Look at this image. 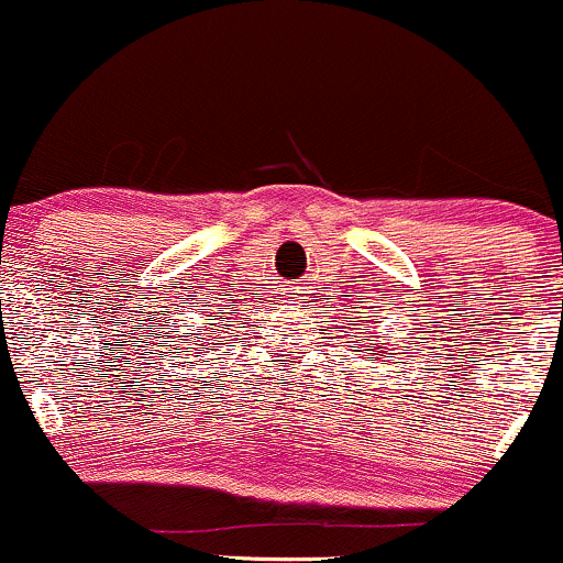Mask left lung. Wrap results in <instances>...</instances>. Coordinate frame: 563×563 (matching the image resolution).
I'll return each instance as SVG.
<instances>
[{"label": "left lung", "mask_w": 563, "mask_h": 563, "mask_svg": "<svg viewBox=\"0 0 563 563\" xmlns=\"http://www.w3.org/2000/svg\"><path fill=\"white\" fill-rule=\"evenodd\" d=\"M379 350H382V346H379Z\"/></svg>", "instance_id": "8db88e82"}]
</instances>
